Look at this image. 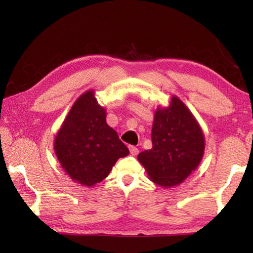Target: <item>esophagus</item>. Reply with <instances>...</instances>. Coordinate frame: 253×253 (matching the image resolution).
<instances>
[{"label":"esophagus","mask_w":253,"mask_h":253,"mask_svg":"<svg viewBox=\"0 0 253 253\" xmlns=\"http://www.w3.org/2000/svg\"><path fill=\"white\" fill-rule=\"evenodd\" d=\"M129 152L132 156H136L138 154V148L135 146H129Z\"/></svg>","instance_id":"esophagus-1"}]
</instances>
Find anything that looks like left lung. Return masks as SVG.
Segmentation results:
<instances>
[{
	"mask_svg": "<svg viewBox=\"0 0 253 253\" xmlns=\"http://www.w3.org/2000/svg\"><path fill=\"white\" fill-rule=\"evenodd\" d=\"M153 147L138 154L148 178L162 187L179 185L194 172L205 149L204 134L194 115L176 96L157 107L152 127Z\"/></svg>",
	"mask_w": 253,
	"mask_h": 253,
	"instance_id": "left-lung-1",
	"label": "left lung"
}]
</instances>
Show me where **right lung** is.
<instances>
[{
    "instance_id": "obj_1",
    "label": "right lung",
    "mask_w": 253,
    "mask_h": 253,
    "mask_svg": "<svg viewBox=\"0 0 253 253\" xmlns=\"http://www.w3.org/2000/svg\"><path fill=\"white\" fill-rule=\"evenodd\" d=\"M54 153L72 181L92 187L105 179L118 158L129 151L106 123V109L95 91L84 92L72 105L55 135Z\"/></svg>"
}]
</instances>
